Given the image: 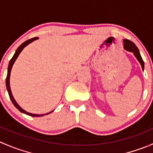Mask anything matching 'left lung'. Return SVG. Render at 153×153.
<instances>
[{
  "instance_id": "8db88e82",
  "label": "left lung",
  "mask_w": 153,
  "mask_h": 153,
  "mask_svg": "<svg viewBox=\"0 0 153 153\" xmlns=\"http://www.w3.org/2000/svg\"><path fill=\"white\" fill-rule=\"evenodd\" d=\"M124 49H126V50L129 51V52H133L134 55H135V56L136 57V58L138 59V61H139V63L141 64V67H142V69H143V68H144V63H143V61L142 58H141V54H140L138 47L135 46V44H134L133 42H132V41H129V40H127V39L124 40Z\"/></svg>"
}]
</instances>
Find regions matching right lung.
<instances>
[{
	"label": "right lung",
	"instance_id": "obj_1",
	"mask_svg": "<svg viewBox=\"0 0 153 153\" xmlns=\"http://www.w3.org/2000/svg\"><path fill=\"white\" fill-rule=\"evenodd\" d=\"M38 39V38H31V39L29 40H27V41H26L25 42L23 43L22 44H21V46H20L17 49V50L15 51V55H13V57L12 58V59L10 60V64H9V67H8V72H7V79H6V85H7V91H8V93H9V95H10V98L11 99V101H12V104H14V106H15V107L17 108V109H18L19 111H21V112H23V113L24 114H27V115H30V116H33V117H40V116H43V115H47V114H49L50 112H49V113H47V114H43V115H36V114H32V113H29V112H26L25 110H24V109H22V108L19 105H18V104H17V102L15 101V98H13V96H12V92H11V89H10V72H11V69H12V66H13V64L15 63V60L17 59V58H18V56L19 55V54L21 53V51L24 49V48L25 47H27V45H28L29 44H30L31 42H32L33 41H35V40H37Z\"/></svg>",
	"mask_w": 153,
	"mask_h": 153
}]
</instances>
